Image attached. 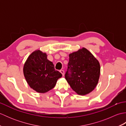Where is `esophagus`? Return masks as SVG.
Masks as SVG:
<instances>
[{"instance_id":"esophagus-1","label":"esophagus","mask_w":126,"mask_h":126,"mask_svg":"<svg viewBox=\"0 0 126 126\" xmlns=\"http://www.w3.org/2000/svg\"><path fill=\"white\" fill-rule=\"evenodd\" d=\"M60 73L62 74V75H63V76L64 75V71L63 70H60Z\"/></svg>"}]
</instances>
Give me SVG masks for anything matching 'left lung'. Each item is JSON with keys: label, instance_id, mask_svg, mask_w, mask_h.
<instances>
[{"label": "left lung", "instance_id": "obj_1", "mask_svg": "<svg viewBox=\"0 0 126 126\" xmlns=\"http://www.w3.org/2000/svg\"><path fill=\"white\" fill-rule=\"evenodd\" d=\"M65 78L74 92L79 95L89 94L97 85L100 64L89 50L82 47L70 53ZM70 71V73H68Z\"/></svg>", "mask_w": 126, "mask_h": 126}]
</instances>
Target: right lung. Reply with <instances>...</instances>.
<instances>
[{
	"mask_svg": "<svg viewBox=\"0 0 126 126\" xmlns=\"http://www.w3.org/2000/svg\"><path fill=\"white\" fill-rule=\"evenodd\" d=\"M23 73L32 89L45 93L55 87L57 80L62 76L55 69L52 62L47 59L46 53L37 50L31 53L24 63Z\"/></svg>",
	"mask_w": 126,
	"mask_h": 126,
	"instance_id": "obj_1",
	"label": "right lung"
}]
</instances>
